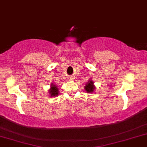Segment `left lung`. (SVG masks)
I'll return each mask as SVG.
<instances>
[{"mask_svg": "<svg viewBox=\"0 0 147 147\" xmlns=\"http://www.w3.org/2000/svg\"><path fill=\"white\" fill-rule=\"evenodd\" d=\"M85 88V91H86L87 93H93V91L95 89V87L93 86V81H90L88 82V84H86V86Z\"/></svg>", "mask_w": 147, "mask_h": 147, "instance_id": "obj_1", "label": "left lung"}]
</instances>
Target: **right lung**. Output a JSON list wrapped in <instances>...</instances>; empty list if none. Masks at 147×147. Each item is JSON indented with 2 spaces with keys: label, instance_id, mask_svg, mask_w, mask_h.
<instances>
[{
  "label": "right lung",
  "instance_id": "right-lung-1",
  "mask_svg": "<svg viewBox=\"0 0 147 147\" xmlns=\"http://www.w3.org/2000/svg\"><path fill=\"white\" fill-rule=\"evenodd\" d=\"M59 90L58 88L56 86V85H51V89L49 90V93L51 94V97H54V96H56L59 94Z\"/></svg>",
  "mask_w": 147,
  "mask_h": 147
}]
</instances>
